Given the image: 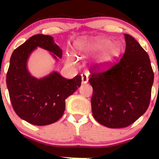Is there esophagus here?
<instances>
[{
  "label": "esophagus",
  "mask_w": 159,
  "mask_h": 159,
  "mask_svg": "<svg viewBox=\"0 0 159 159\" xmlns=\"http://www.w3.org/2000/svg\"><path fill=\"white\" fill-rule=\"evenodd\" d=\"M81 81L83 84H86L89 81V75L87 73L81 74Z\"/></svg>",
  "instance_id": "1"
}]
</instances>
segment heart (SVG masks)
Masks as SVG:
<instances>
[{"label": "heart", "instance_id": "obj_1", "mask_svg": "<svg viewBox=\"0 0 159 159\" xmlns=\"http://www.w3.org/2000/svg\"><path fill=\"white\" fill-rule=\"evenodd\" d=\"M76 48L77 54L80 57L100 53L106 49L101 58V64L103 66H106L111 63L121 52V47L119 44L117 43L111 44V41L108 38H97L94 40L81 39L77 41ZM68 61L73 65L77 63L76 59L71 55L68 57Z\"/></svg>", "mask_w": 159, "mask_h": 159}]
</instances>
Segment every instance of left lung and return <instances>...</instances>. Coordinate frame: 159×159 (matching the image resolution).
<instances>
[{"mask_svg": "<svg viewBox=\"0 0 159 159\" xmlns=\"http://www.w3.org/2000/svg\"><path fill=\"white\" fill-rule=\"evenodd\" d=\"M125 38L121 58L107 70L92 69L89 80L93 116L111 129L128 127L146 111L154 81L148 54L131 35Z\"/></svg>", "mask_w": 159, "mask_h": 159, "instance_id": "obj_1", "label": "left lung"}]
</instances>
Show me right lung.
<instances>
[{
  "instance_id": "add662e5",
  "label": "right lung",
  "mask_w": 159,
  "mask_h": 159,
  "mask_svg": "<svg viewBox=\"0 0 159 159\" xmlns=\"http://www.w3.org/2000/svg\"><path fill=\"white\" fill-rule=\"evenodd\" d=\"M37 47L52 53L56 60L57 57H62V50L54 43L53 37L34 35L13 51L6 82L16 114L32 125H47L63 115L65 99L80 87L81 77L76 75L67 79L57 71L39 79L30 75L27 61Z\"/></svg>"
}]
</instances>
